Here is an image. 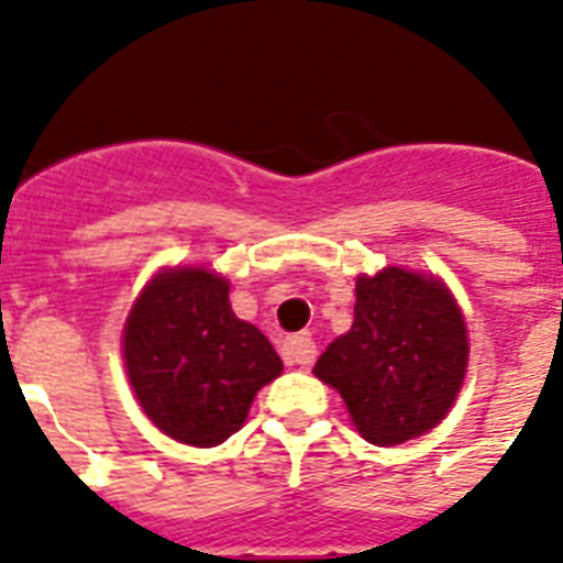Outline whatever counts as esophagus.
Instances as JSON below:
<instances>
[{
  "label": "esophagus",
  "instance_id": "obj_1",
  "mask_svg": "<svg viewBox=\"0 0 563 563\" xmlns=\"http://www.w3.org/2000/svg\"><path fill=\"white\" fill-rule=\"evenodd\" d=\"M283 358L288 364H300V367H311L313 358H317V342H313L308 333H297V336H288L283 342Z\"/></svg>",
  "mask_w": 563,
  "mask_h": 563
}]
</instances>
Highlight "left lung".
Here are the masks:
<instances>
[{"label": "left lung", "mask_w": 563, "mask_h": 563, "mask_svg": "<svg viewBox=\"0 0 563 563\" xmlns=\"http://www.w3.org/2000/svg\"><path fill=\"white\" fill-rule=\"evenodd\" d=\"M465 367V319L445 283L387 266L358 277L351 331L328 344L313 376L342 395L364 440L398 445L449 415Z\"/></svg>", "instance_id": "left-lung-1"}]
</instances>
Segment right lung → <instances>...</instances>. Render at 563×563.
Returning a JSON list of instances; mask_svg holds the SVG:
<instances>
[{
  "label": "right lung",
  "instance_id": "obj_1",
  "mask_svg": "<svg viewBox=\"0 0 563 563\" xmlns=\"http://www.w3.org/2000/svg\"><path fill=\"white\" fill-rule=\"evenodd\" d=\"M123 358L151 423L201 449L244 427L257 389L283 373L269 339L232 311L230 283L201 266L151 277L125 319Z\"/></svg>",
  "mask_w": 563,
  "mask_h": 563
}]
</instances>
